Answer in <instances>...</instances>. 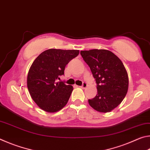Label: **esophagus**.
Listing matches in <instances>:
<instances>
[{
	"label": "esophagus",
	"mask_w": 150,
	"mask_h": 150,
	"mask_svg": "<svg viewBox=\"0 0 150 150\" xmlns=\"http://www.w3.org/2000/svg\"><path fill=\"white\" fill-rule=\"evenodd\" d=\"M87 87V83H86L85 82H83L82 86H81L80 87L82 88H85Z\"/></svg>",
	"instance_id": "34e87169"
}]
</instances>
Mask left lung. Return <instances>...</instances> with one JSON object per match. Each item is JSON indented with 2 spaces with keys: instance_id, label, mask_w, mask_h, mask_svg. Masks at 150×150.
I'll return each mask as SVG.
<instances>
[{
  "instance_id": "1",
  "label": "left lung",
  "mask_w": 150,
  "mask_h": 150,
  "mask_svg": "<svg viewBox=\"0 0 150 150\" xmlns=\"http://www.w3.org/2000/svg\"><path fill=\"white\" fill-rule=\"evenodd\" d=\"M95 79L97 94L88 104L100 112H108L120 105L128 88V76L122 61L110 51H81Z\"/></svg>"
}]
</instances>
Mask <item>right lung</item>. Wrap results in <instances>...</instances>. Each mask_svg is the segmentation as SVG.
Segmentation results:
<instances>
[{"instance_id": "add662e5", "label": "right lung", "mask_w": 150, "mask_h": 150, "mask_svg": "<svg viewBox=\"0 0 150 150\" xmlns=\"http://www.w3.org/2000/svg\"><path fill=\"white\" fill-rule=\"evenodd\" d=\"M79 54V50L50 49L32 63L28 73L27 87L32 98L43 110L55 112L67 105L73 88L57 79L64 75L66 65Z\"/></svg>"}]
</instances>
